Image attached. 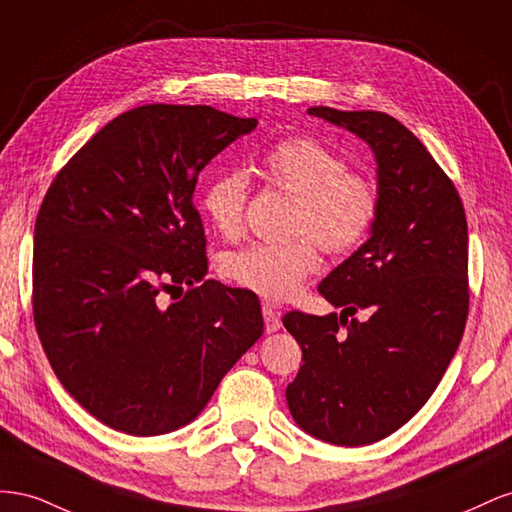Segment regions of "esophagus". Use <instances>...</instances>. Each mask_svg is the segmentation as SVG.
<instances>
[{"mask_svg":"<svg viewBox=\"0 0 512 512\" xmlns=\"http://www.w3.org/2000/svg\"><path fill=\"white\" fill-rule=\"evenodd\" d=\"M261 311H264V321H266V332L268 334L281 330V315H279V311H274L270 304L261 306Z\"/></svg>","mask_w":512,"mask_h":512,"instance_id":"obj_1","label":"esophagus"}]
</instances>
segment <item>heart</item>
<instances>
[{
  "label": "heart",
  "instance_id": "heart-1",
  "mask_svg": "<svg viewBox=\"0 0 512 512\" xmlns=\"http://www.w3.org/2000/svg\"><path fill=\"white\" fill-rule=\"evenodd\" d=\"M268 180L296 195L291 233L305 236L283 244H251L229 253L221 272L229 283L259 298H294L319 268L318 242L326 253L356 248L377 216V191L362 173L349 171L345 158L313 137H287L264 156ZM248 175L227 169L201 188V210L216 233L236 240L244 231Z\"/></svg>",
  "mask_w": 512,
  "mask_h": 512
}]
</instances>
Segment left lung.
<instances>
[{
    "instance_id": "obj_1",
    "label": "left lung",
    "mask_w": 512,
    "mask_h": 512,
    "mask_svg": "<svg viewBox=\"0 0 512 512\" xmlns=\"http://www.w3.org/2000/svg\"><path fill=\"white\" fill-rule=\"evenodd\" d=\"M309 115L373 150L377 216L369 240L317 287L341 315L283 317L304 360L285 397L302 431L364 446L429 401L457 352L470 306L467 221L455 184L401 122L330 107Z\"/></svg>"
}]
</instances>
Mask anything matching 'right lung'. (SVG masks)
I'll list each match as a JSON object with an SVG mask.
<instances>
[{
    "instance_id": "1",
    "label": "right lung",
    "mask_w": 512,
    "mask_h": 512,
    "mask_svg": "<svg viewBox=\"0 0 512 512\" xmlns=\"http://www.w3.org/2000/svg\"><path fill=\"white\" fill-rule=\"evenodd\" d=\"M206 105L111 120L57 173L34 238V321L62 386L107 427L160 435L195 420L264 334L253 291L206 281L199 171L255 130ZM189 291L163 305L169 286Z\"/></svg>"
}]
</instances>
